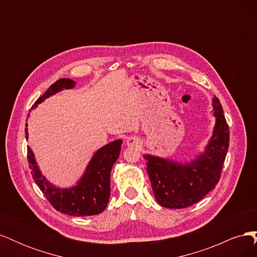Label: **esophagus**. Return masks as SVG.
Masks as SVG:
<instances>
[{"mask_svg":"<svg viewBox=\"0 0 257 257\" xmlns=\"http://www.w3.org/2000/svg\"><path fill=\"white\" fill-rule=\"evenodd\" d=\"M126 145L128 147H138L142 145V141L141 138H138L136 136H131L126 139Z\"/></svg>","mask_w":257,"mask_h":257,"instance_id":"1","label":"esophagus"}]
</instances>
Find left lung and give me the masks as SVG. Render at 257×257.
I'll use <instances>...</instances> for the list:
<instances>
[{
  "instance_id": "left-lung-1",
  "label": "left lung",
  "mask_w": 257,
  "mask_h": 257,
  "mask_svg": "<svg viewBox=\"0 0 257 257\" xmlns=\"http://www.w3.org/2000/svg\"><path fill=\"white\" fill-rule=\"evenodd\" d=\"M215 126L205 153L190 164L145 154L154 197L158 203L170 209L190 207L211 192L220 180L229 146V127L225 120L220 99L213 97Z\"/></svg>"
}]
</instances>
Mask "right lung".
Listing matches in <instances>:
<instances>
[{"label": "right lung", "instance_id": "right-lung-1", "mask_svg": "<svg viewBox=\"0 0 257 257\" xmlns=\"http://www.w3.org/2000/svg\"><path fill=\"white\" fill-rule=\"evenodd\" d=\"M76 84L72 79L61 78L51 84L43 96L38 98L32 108L44 99L63 89H72ZM26 128V138H28ZM122 141L118 139L104 146L93 155L82 178L71 189H59L46 180L38 169L32 150L28 147V161L35 183L46 198L58 211L74 216L95 215L106 209L110 197V173L118 160Z\"/></svg>", "mask_w": 257, "mask_h": 257}]
</instances>
